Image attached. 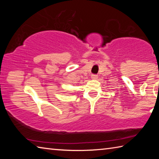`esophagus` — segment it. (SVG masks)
I'll use <instances>...</instances> for the list:
<instances>
[{"mask_svg": "<svg viewBox=\"0 0 159 159\" xmlns=\"http://www.w3.org/2000/svg\"><path fill=\"white\" fill-rule=\"evenodd\" d=\"M98 76H97V75H95V74H93L92 76H91V79H92L93 80H96V79H98Z\"/></svg>", "mask_w": 159, "mask_h": 159, "instance_id": "1", "label": "esophagus"}]
</instances>
